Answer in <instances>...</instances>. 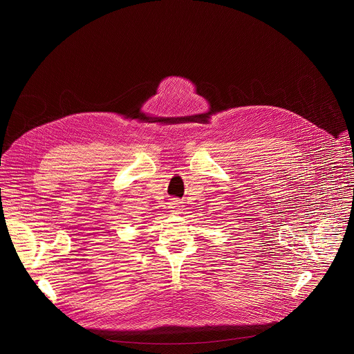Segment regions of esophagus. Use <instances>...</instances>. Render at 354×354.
Instances as JSON below:
<instances>
[{
    "instance_id": "34e87169",
    "label": "esophagus",
    "mask_w": 354,
    "mask_h": 354,
    "mask_svg": "<svg viewBox=\"0 0 354 354\" xmlns=\"http://www.w3.org/2000/svg\"><path fill=\"white\" fill-rule=\"evenodd\" d=\"M169 209H170V214L171 215H178V214H181L183 212V204L180 201H176V199H171L170 202H169Z\"/></svg>"
}]
</instances>
